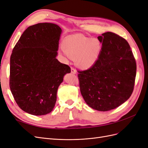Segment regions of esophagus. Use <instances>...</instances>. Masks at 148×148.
Instances as JSON below:
<instances>
[{"label":"esophagus","mask_w":148,"mask_h":148,"mask_svg":"<svg viewBox=\"0 0 148 148\" xmlns=\"http://www.w3.org/2000/svg\"><path fill=\"white\" fill-rule=\"evenodd\" d=\"M71 72L73 74H76L77 73V71L73 68V67H71Z\"/></svg>","instance_id":"1"}]
</instances>
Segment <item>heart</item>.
<instances>
[{"label":"heart","instance_id":"1","mask_svg":"<svg viewBox=\"0 0 148 148\" xmlns=\"http://www.w3.org/2000/svg\"><path fill=\"white\" fill-rule=\"evenodd\" d=\"M62 49L66 56L75 58V63L83 69L91 68L98 60L101 52V43L97 39L74 36L65 39Z\"/></svg>","mask_w":148,"mask_h":148}]
</instances>
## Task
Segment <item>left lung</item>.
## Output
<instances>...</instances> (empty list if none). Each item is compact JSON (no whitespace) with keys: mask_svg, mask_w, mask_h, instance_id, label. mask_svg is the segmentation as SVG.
Masks as SVG:
<instances>
[{"mask_svg":"<svg viewBox=\"0 0 148 148\" xmlns=\"http://www.w3.org/2000/svg\"><path fill=\"white\" fill-rule=\"evenodd\" d=\"M102 43L99 59L91 68L78 70L81 94L86 104L99 111L117 108L131 96L136 64L128 42L111 32L97 37Z\"/></svg>","mask_w":148,"mask_h":148,"instance_id":"1","label":"left lung"}]
</instances>
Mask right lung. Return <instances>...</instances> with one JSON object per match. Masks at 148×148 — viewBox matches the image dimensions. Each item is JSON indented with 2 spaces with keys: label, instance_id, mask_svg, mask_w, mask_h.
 I'll return each instance as SVG.
<instances>
[{
  "label": "right lung",
  "instance_id": "1",
  "mask_svg": "<svg viewBox=\"0 0 148 148\" xmlns=\"http://www.w3.org/2000/svg\"><path fill=\"white\" fill-rule=\"evenodd\" d=\"M62 29L51 23L30 26L10 57V88L20 108L29 114L51 112L57 92L70 67L56 59Z\"/></svg>",
  "mask_w": 148,
  "mask_h": 148
}]
</instances>
